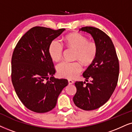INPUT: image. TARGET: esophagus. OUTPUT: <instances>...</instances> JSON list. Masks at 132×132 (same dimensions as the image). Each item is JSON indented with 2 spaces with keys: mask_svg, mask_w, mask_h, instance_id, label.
Wrapping results in <instances>:
<instances>
[{
  "mask_svg": "<svg viewBox=\"0 0 132 132\" xmlns=\"http://www.w3.org/2000/svg\"><path fill=\"white\" fill-rule=\"evenodd\" d=\"M68 83H69V85H71V84H73V83H74V81L73 80H72L71 79H69L68 80Z\"/></svg>",
  "mask_w": 132,
  "mask_h": 132,
  "instance_id": "34e87169",
  "label": "esophagus"
}]
</instances>
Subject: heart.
<instances>
[{
	"mask_svg": "<svg viewBox=\"0 0 132 132\" xmlns=\"http://www.w3.org/2000/svg\"><path fill=\"white\" fill-rule=\"evenodd\" d=\"M65 42L68 47L76 51L75 59L80 61L85 66H89L94 62L98 52L96 43L89 41L86 36L79 33L68 35L65 38ZM49 53L52 60H60L63 53V44L58 40H54L49 46ZM79 62L62 61L59 63L56 66L58 75L68 78L76 77L82 70V66Z\"/></svg>",
	"mask_w": 132,
	"mask_h": 132,
	"instance_id": "heart-1",
	"label": "heart"
}]
</instances>
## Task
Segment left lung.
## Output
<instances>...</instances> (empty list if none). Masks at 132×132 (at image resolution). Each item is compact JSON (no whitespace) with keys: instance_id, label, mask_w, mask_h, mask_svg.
<instances>
[{"instance_id":"obj_1","label":"left lung","mask_w":132,"mask_h":132,"mask_svg":"<svg viewBox=\"0 0 132 132\" xmlns=\"http://www.w3.org/2000/svg\"><path fill=\"white\" fill-rule=\"evenodd\" d=\"M79 30L91 35L98 52L94 62L83 74L86 81L89 78L91 80L75 83L77 92L73 101L81 109L93 110L104 105L114 92L119 77V60L114 44L105 33L93 27H84Z\"/></svg>"}]
</instances>
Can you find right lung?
Returning <instances> with one entry per match:
<instances>
[{"mask_svg":"<svg viewBox=\"0 0 132 132\" xmlns=\"http://www.w3.org/2000/svg\"><path fill=\"white\" fill-rule=\"evenodd\" d=\"M64 30L34 27L19 39L13 51V85L22 103L34 112L46 113L54 108L58 96L68 85V80L53 77L55 69L49 53L52 41Z\"/></svg>","mask_w":132,"mask_h":132,"instance_id":"obj_1","label":"right lung"}]
</instances>
